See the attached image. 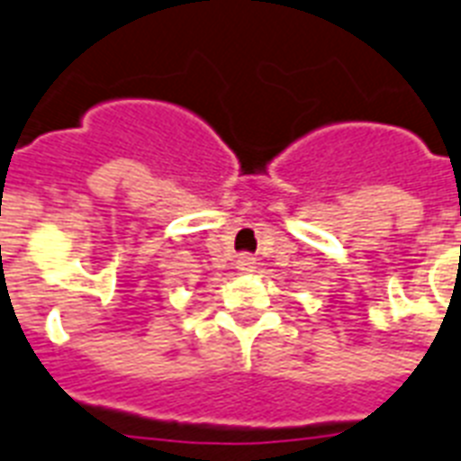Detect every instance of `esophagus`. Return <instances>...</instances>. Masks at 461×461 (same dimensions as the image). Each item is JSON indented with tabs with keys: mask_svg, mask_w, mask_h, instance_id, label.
Instances as JSON below:
<instances>
[{
	"mask_svg": "<svg viewBox=\"0 0 461 461\" xmlns=\"http://www.w3.org/2000/svg\"><path fill=\"white\" fill-rule=\"evenodd\" d=\"M235 268H238L240 274H252L254 268H257V259H254L252 254H240L238 261H235Z\"/></svg>",
	"mask_w": 461,
	"mask_h": 461,
	"instance_id": "esophagus-1",
	"label": "esophagus"
}]
</instances>
